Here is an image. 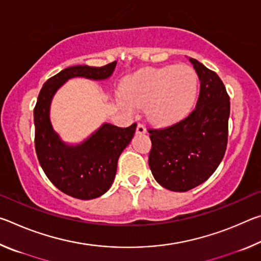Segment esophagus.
I'll return each mask as SVG.
<instances>
[{"mask_svg": "<svg viewBox=\"0 0 261 261\" xmlns=\"http://www.w3.org/2000/svg\"><path fill=\"white\" fill-rule=\"evenodd\" d=\"M137 134L139 135H143V134H146V127H145L144 124H139L137 125Z\"/></svg>", "mask_w": 261, "mask_h": 261, "instance_id": "obj_1", "label": "esophagus"}]
</instances>
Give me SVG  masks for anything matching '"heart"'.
<instances>
[{"instance_id": "heart-1", "label": "heart", "mask_w": 261, "mask_h": 261, "mask_svg": "<svg viewBox=\"0 0 261 261\" xmlns=\"http://www.w3.org/2000/svg\"><path fill=\"white\" fill-rule=\"evenodd\" d=\"M197 88V74L188 65L144 69L126 79L121 102L130 112L147 107V115L153 122L167 124L188 112Z\"/></svg>"}]
</instances>
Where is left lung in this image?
<instances>
[{
    "label": "left lung",
    "mask_w": 261,
    "mask_h": 261,
    "mask_svg": "<svg viewBox=\"0 0 261 261\" xmlns=\"http://www.w3.org/2000/svg\"><path fill=\"white\" fill-rule=\"evenodd\" d=\"M200 81L196 108L162 129H148L152 148L148 165L156 182L170 191L185 192L211 177L222 161L228 143L230 101L214 71L190 57Z\"/></svg>",
    "instance_id": "left-lung-1"
}]
</instances>
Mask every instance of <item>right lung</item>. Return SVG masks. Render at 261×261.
<instances>
[{
  "label": "right lung",
  "mask_w": 261,
  "mask_h": 261,
  "mask_svg": "<svg viewBox=\"0 0 261 261\" xmlns=\"http://www.w3.org/2000/svg\"><path fill=\"white\" fill-rule=\"evenodd\" d=\"M115 67L116 61L100 68L74 65L62 70L43 84L34 107V144L40 166L60 191L77 199H94L108 191L116 175L118 158L134 138L137 124L120 127L103 123L83 143L68 145L51 126V99L69 79L103 81L112 76Z\"/></svg>",
  "instance_id": "1"
}]
</instances>
